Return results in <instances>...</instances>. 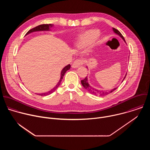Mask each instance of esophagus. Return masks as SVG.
I'll return each mask as SVG.
<instances>
[{
  "label": "esophagus",
  "instance_id": "34e87169",
  "mask_svg": "<svg viewBox=\"0 0 150 150\" xmlns=\"http://www.w3.org/2000/svg\"><path fill=\"white\" fill-rule=\"evenodd\" d=\"M82 65H83V61L82 60L77 59L75 60L74 62L72 63V67L73 68H79Z\"/></svg>",
  "mask_w": 150,
  "mask_h": 150
}]
</instances>
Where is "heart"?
<instances>
[{
    "label": "heart",
    "instance_id": "1",
    "mask_svg": "<svg viewBox=\"0 0 150 150\" xmlns=\"http://www.w3.org/2000/svg\"><path fill=\"white\" fill-rule=\"evenodd\" d=\"M98 35L99 33L95 30L89 31L85 33L79 35L78 38L76 41V46L79 48L88 46L93 43V41Z\"/></svg>",
    "mask_w": 150,
    "mask_h": 150
}]
</instances>
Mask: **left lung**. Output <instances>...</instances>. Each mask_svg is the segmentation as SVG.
<instances>
[{
  "label": "left lung",
  "instance_id": "left-lung-1",
  "mask_svg": "<svg viewBox=\"0 0 150 150\" xmlns=\"http://www.w3.org/2000/svg\"><path fill=\"white\" fill-rule=\"evenodd\" d=\"M113 31L114 33H115L116 34H117V35H118L119 37H120L123 39V40L124 41V42H125V43L126 44V41H125V38H124V37H123V36L122 35V34H121L117 30H116V29L113 28ZM87 68H88L87 67ZM126 74H127V73L125 74V77L123 78V80H122V82H123V81L125 79V78H126ZM81 83H82V85L83 86V87L85 90H86L87 91H88L90 93H91V94H94V95H95V96H105V95H108V94H109L112 93L113 91H115V90L117 88V87H116V88H113V89H112V90H109V91H108V90H107V91H104V90H100L95 88L93 87L92 86H91V85H90V83H88V80L87 76L85 77L84 79L81 80Z\"/></svg>",
  "mask_w": 150,
  "mask_h": 150
}]
</instances>
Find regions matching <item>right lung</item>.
Here are the masks:
<instances>
[{
    "label": "right lung",
    "mask_w": 150,
    "mask_h": 150,
    "mask_svg": "<svg viewBox=\"0 0 150 150\" xmlns=\"http://www.w3.org/2000/svg\"><path fill=\"white\" fill-rule=\"evenodd\" d=\"M53 27H54V25H53V24H42V25H38V26H37V27H35V28H33V29L29 30V31L27 32V33L26 34V35H28V34H30V33H34V32H36V31H51V29H50V28H53ZM70 68H71V65L69 64V65H67L65 67H64V68L62 69V71H61V72H60V78L59 81V82H57V83L56 85V86H55L54 88H53L51 90H50V91H47V92H46V93H35V94H37V95H40V96H47V95L50 94H52V93H53V92L58 88V87L59 86L60 84L61 83V81H62V79H63L64 75H65L66 72H67L68 70L70 69Z\"/></svg>",
    "instance_id": "add662e5"
}]
</instances>
